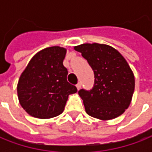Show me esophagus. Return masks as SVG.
<instances>
[{"label":"esophagus","instance_id":"esophagus-1","mask_svg":"<svg viewBox=\"0 0 152 152\" xmlns=\"http://www.w3.org/2000/svg\"><path fill=\"white\" fill-rule=\"evenodd\" d=\"M76 87H77L78 91H79V90H80V88H81V83H80V82H79V83L76 85Z\"/></svg>","mask_w":152,"mask_h":152}]
</instances>
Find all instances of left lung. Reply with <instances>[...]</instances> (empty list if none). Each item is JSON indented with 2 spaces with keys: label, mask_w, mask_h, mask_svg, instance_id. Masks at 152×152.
I'll list each match as a JSON object with an SVG mask.
<instances>
[{
  "label": "left lung",
  "mask_w": 152,
  "mask_h": 152,
  "mask_svg": "<svg viewBox=\"0 0 152 152\" xmlns=\"http://www.w3.org/2000/svg\"><path fill=\"white\" fill-rule=\"evenodd\" d=\"M74 50L81 52L95 75L91 90L79 91L87 114L109 120L124 113L134 91V76L124 57L107 45L83 44Z\"/></svg>",
  "instance_id": "obj_1"
}]
</instances>
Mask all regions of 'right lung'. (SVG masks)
I'll return each mask as SVG.
<instances>
[{"label": "right lung", "mask_w": 152, "mask_h": 152, "mask_svg": "<svg viewBox=\"0 0 152 152\" xmlns=\"http://www.w3.org/2000/svg\"><path fill=\"white\" fill-rule=\"evenodd\" d=\"M67 50L60 46L48 47L32 57L22 73L18 96L22 107L37 118H50L63 112L68 96L76 86L67 82L63 66Z\"/></svg>", "instance_id": "right-lung-1"}]
</instances>
